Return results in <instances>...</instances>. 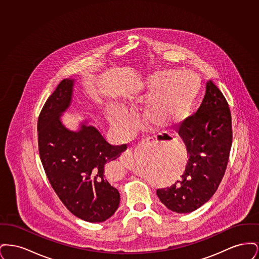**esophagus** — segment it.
I'll use <instances>...</instances> for the list:
<instances>
[{
  "instance_id": "obj_1",
  "label": "esophagus",
  "mask_w": 259,
  "mask_h": 259,
  "mask_svg": "<svg viewBox=\"0 0 259 259\" xmlns=\"http://www.w3.org/2000/svg\"><path fill=\"white\" fill-rule=\"evenodd\" d=\"M145 142H146V143H148V144H150V145H152V144H154V143H157V137H156V136L148 137V138H147V139L145 140ZM132 156H133V154H132L131 149H127V150H125L123 153H122V155H121L120 159L123 161L128 160V159L132 158Z\"/></svg>"
}]
</instances>
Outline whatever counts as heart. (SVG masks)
I'll use <instances>...</instances> for the list:
<instances>
[{
  "label": "heart",
  "instance_id": "b5f03b06",
  "mask_svg": "<svg viewBox=\"0 0 259 259\" xmlns=\"http://www.w3.org/2000/svg\"><path fill=\"white\" fill-rule=\"evenodd\" d=\"M199 88V79L192 73L159 70L147 76L136 100L145 102L149 99L145 109L147 120L157 128H166L185 119L197 97ZM105 112L112 127L119 131L128 130L131 117L124 109L108 106Z\"/></svg>",
  "mask_w": 259,
  "mask_h": 259
}]
</instances>
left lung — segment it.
I'll return each instance as SVG.
<instances>
[{"instance_id": "8db88e82", "label": "left lung", "mask_w": 259, "mask_h": 259, "mask_svg": "<svg viewBox=\"0 0 259 259\" xmlns=\"http://www.w3.org/2000/svg\"><path fill=\"white\" fill-rule=\"evenodd\" d=\"M179 136L185 143L188 161L182 180L157 189L161 202L178 213L191 212L217 191L227 167L232 145L231 113L221 90L209 80L195 114L186 118Z\"/></svg>"}]
</instances>
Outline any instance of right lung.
Here are the masks:
<instances>
[{"label": "right lung", "instance_id": "add662e5", "mask_svg": "<svg viewBox=\"0 0 259 259\" xmlns=\"http://www.w3.org/2000/svg\"><path fill=\"white\" fill-rule=\"evenodd\" d=\"M74 81L63 79L39 113V157L67 209L85 222H103L115 212L120 201L118 190L106 178V169L127 147L111 146L87 120L75 131L64 125L62 115L72 104Z\"/></svg>", "mask_w": 259, "mask_h": 259}]
</instances>
